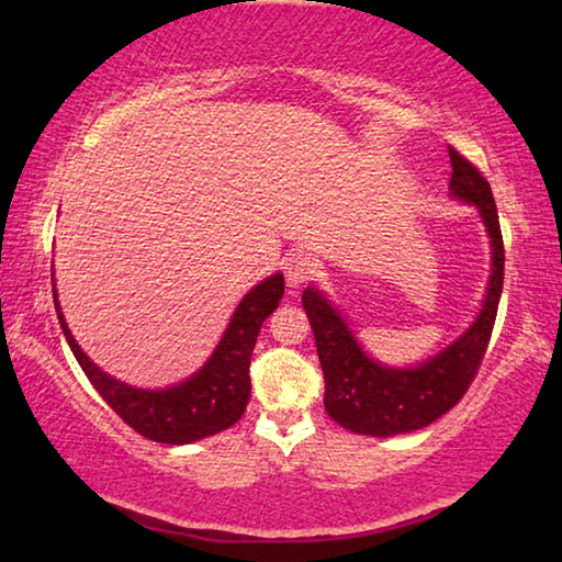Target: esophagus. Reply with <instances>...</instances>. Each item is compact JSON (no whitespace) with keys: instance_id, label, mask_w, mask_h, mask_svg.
Here are the masks:
<instances>
[{"instance_id":"obj_1","label":"esophagus","mask_w":562,"mask_h":562,"mask_svg":"<svg viewBox=\"0 0 562 562\" xmlns=\"http://www.w3.org/2000/svg\"><path fill=\"white\" fill-rule=\"evenodd\" d=\"M315 272H317L315 260L304 252H294L288 260H284V280H288L290 290L302 288L304 282H310L312 278H315Z\"/></svg>"}]
</instances>
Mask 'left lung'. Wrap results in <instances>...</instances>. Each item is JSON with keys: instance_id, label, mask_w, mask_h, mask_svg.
I'll use <instances>...</instances> for the list:
<instances>
[{"instance_id": "left-lung-1", "label": "left lung", "mask_w": 562, "mask_h": 562, "mask_svg": "<svg viewBox=\"0 0 562 562\" xmlns=\"http://www.w3.org/2000/svg\"><path fill=\"white\" fill-rule=\"evenodd\" d=\"M449 156L453 168L449 183L451 198L475 205L491 240L486 297L461 337H456L439 355L424 359L422 364L389 367L367 355L325 292L315 284L302 292V304L315 331L317 357L325 374V408L339 426L355 434L386 439L434 424L459 404L486 355L503 292L498 211L488 180L459 156V150L449 148Z\"/></svg>"}]
</instances>
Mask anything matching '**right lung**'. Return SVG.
Segmentation results:
<instances>
[{"label":"right lung","mask_w":562,"mask_h":562,"mask_svg":"<svg viewBox=\"0 0 562 562\" xmlns=\"http://www.w3.org/2000/svg\"><path fill=\"white\" fill-rule=\"evenodd\" d=\"M282 294V272L255 284L235 307L221 341L205 364L183 382L166 389L131 386L103 372L74 339L64 319L56 288L54 307L76 361L103 402L146 439L183 446L231 429L245 414V406L250 402V357L255 341H258L262 322L278 310Z\"/></svg>","instance_id":"obj_1"}]
</instances>
